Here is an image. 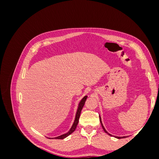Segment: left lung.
<instances>
[{
  "instance_id": "obj_1",
  "label": "left lung",
  "mask_w": 159,
  "mask_h": 159,
  "mask_svg": "<svg viewBox=\"0 0 159 159\" xmlns=\"http://www.w3.org/2000/svg\"><path fill=\"white\" fill-rule=\"evenodd\" d=\"M99 120H100V123H101V125H102V128H103V131L106 133H107L109 135H110V136H112L111 134H110L109 133H107V131H106V130H105V129L104 128V127H103V124H102V119H101V117L99 116ZM115 137H116V138H117V139H121V138H124V137H115Z\"/></svg>"
}]
</instances>
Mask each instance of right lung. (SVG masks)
I'll return each mask as SVG.
<instances>
[{
  "label": "right lung",
  "mask_w": 159,
  "mask_h": 159,
  "mask_svg": "<svg viewBox=\"0 0 159 159\" xmlns=\"http://www.w3.org/2000/svg\"><path fill=\"white\" fill-rule=\"evenodd\" d=\"M87 98H88L87 95L84 96V97L82 98V99H81L80 101V102L79 103L78 107V109H77V112H76V114H75V117L74 122L73 125H72V126H71V129H70V131L67 133L64 134H61V135L58 136V137H55L54 139H65L66 137L69 136L70 134H71L72 133H73L75 131V129H76V127H77V125H78V122H79V119H80V113H81V109H82V108L84 107L85 101H86V99H87ZM49 139H50V138H49Z\"/></svg>",
  "instance_id": "right-lung-1"
}]
</instances>
